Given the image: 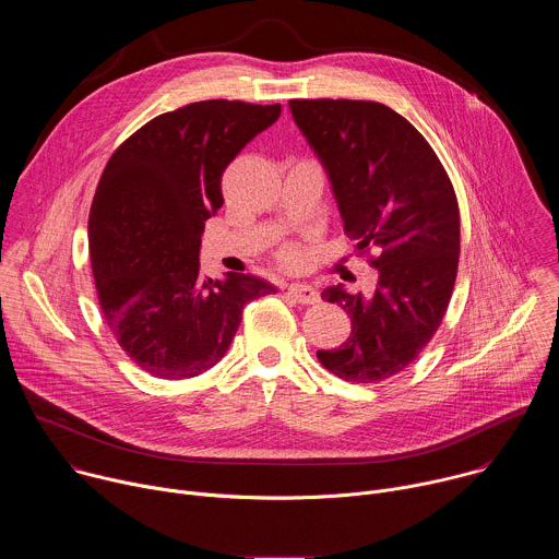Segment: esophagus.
<instances>
[{"instance_id": "34e87169", "label": "esophagus", "mask_w": 559, "mask_h": 559, "mask_svg": "<svg viewBox=\"0 0 559 559\" xmlns=\"http://www.w3.org/2000/svg\"><path fill=\"white\" fill-rule=\"evenodd\" d=\"M287 294L294 300H298L300 305H316L318 302V292L311 285H305V283H292L287 287Z\"/></svg>"}]
</instances>
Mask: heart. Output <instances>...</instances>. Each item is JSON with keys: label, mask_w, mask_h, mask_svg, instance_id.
I'll return each instance as SVG.
<instances>
[{"label": "heart", "mask_w": 559, "mask_h": 559, "mask_svg": "<svg viewBox=\"0 0 559 559\" xmlns=\"http://www.w3.org/2000/svg\"><path fill=\"white\" fill-rule=\"evenodd\" d=\"M278 261H281V265L294 270V267H300V265H302L305 252H302V248L296 246V243H285V246H281V250H278Z\"/></svg>", "instance_id": "heart-1"}]
</instances>
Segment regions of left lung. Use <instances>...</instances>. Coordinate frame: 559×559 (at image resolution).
<instances>
[{
    "label": "left lung",
    "instance_id": "8db88e82",
    "mask_svg": "<svg viewBox=\"0 0 559 559\" xmlns=\"http://www.w3.org/2000/svg\"><path fill=\"white\" fill-rule=\"evenodd\" d=\"M289 108L332 179L356 257L378 270L369 298L321 294L347 311L352 334L316 356L347 382L376 384L405 371L442 325L460 261L455 190L429 141L384 104L292 99Z\"/></svg>",
    "mask_w": 559,
    "mask_h": 559
}]
</instances>
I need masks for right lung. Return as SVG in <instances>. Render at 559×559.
I'll return each instance as SVG.
<instances>
[{
  "label": "right lung",
  "mask_w": 559,
  "mask_h": 559,
  "mask_svg": "<svg viewBox=\"0 0 559 559\" xmlns=\"http://www.w3.org/2000/svg\"><path fill=\"white\" fill-rule=\"evenodd\" d=\"M278 115L281 104L194 102L150 119L108 158L88 221L97 298L119 347L154 378L212 369L243 307L276 292L252 274L203 281L199 248L225 168Z\"/></svg>",
  "instance_id": "add662e5"
}]
</instances>
